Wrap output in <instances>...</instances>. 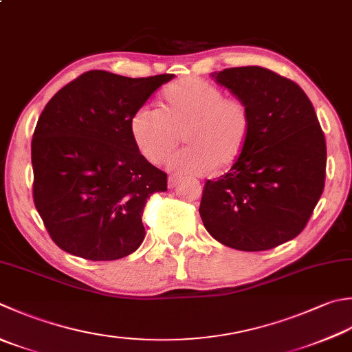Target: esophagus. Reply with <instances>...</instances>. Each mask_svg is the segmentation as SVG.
<instances>
[{
    "label": "esophagus",
    "mask_w": 352,
    "mask_h": 352,
    "mask_svg": "<svg viewBox=\"0 0 352 352\" xmlns=\"http://www.w3.org/2000/svg\"><path fill=\"white\" fill-rule=\"evenodd\" d=\"M178 182H180V177H177V175H170L169 177V188H175V186L178 184Z\"/></svg>",
    "instance_id": "esophagus-1"
}]
</instances>
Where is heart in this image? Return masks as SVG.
<instances>
[{
  "label": "heart",
  "mask_w": 352,
  "mask_h": 352,
  "mask_svg": "<svg viewBox=\"0 0 352 352\" xmlns=\"http://www.w3.org/2000/svg\"><path fill=\"white\" fill-rule=\"evenodd\" d=\"M252 114L247 103L226 98L221 89L199 78H186L163 93L162 109L140 107L131 117L135 148L151 163H162L184 137L189 144L169 160L183 175H208L215 166L236 162L249 140Z\"/></svg>",
  "instance_id": "obj_1"
}]
</instances>
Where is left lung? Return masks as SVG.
Here are the masks:
<instances>
[{
	"mask_svg": "<svg viewBox=\"0 0 352 352\" xmlns=\"http://www.w3.org/2000/svg\"><path fill=\"white\" fill-rule=\"evenodd\" d=\"M244 100L252 129L230 170L208 180L199 215L219 243L261 252L304 230L325 186L327 143L308 96L293 80L263 67L212 73Z\"/></svg>",
	"mask_w": 352,
	"mask_h": 352,
	"instance_id": "1",
	"label": "left lung"
}]
</instances>
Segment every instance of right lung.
Here are the masks:
<instances>
[{
    "label": "right lung",
    "instance_id": "obj_1",
    "mask_svg": "<svg viewBox=\"0 0 352 352\" xmlns=\"http://www.w3.org/2000/svg\"><path fill=\"white\" fill-rule=\"evenodd\" d=\"M174 74L126 78L87 72L41 113L32 140L33 199L54 244L89 261L139 249L143 208L168 175L135 148L129 122Z\"/></svg>",
    "mask_w": 352,
    "mask_h": 352
}]
</instances>
